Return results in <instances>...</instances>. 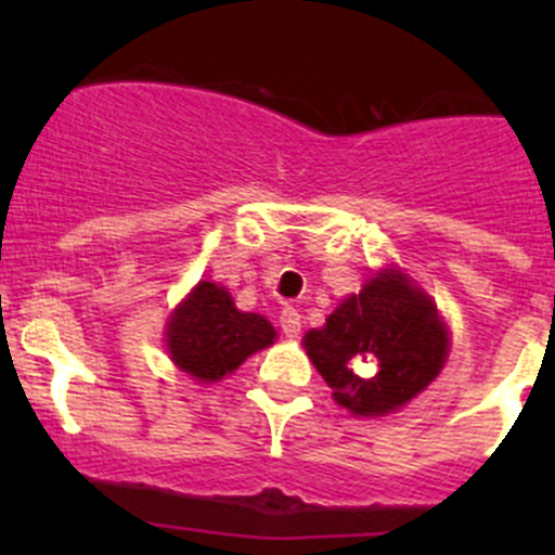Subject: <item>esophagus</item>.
Returning a JSON list of instances; mask_svg holds the SVG:
<instances>
[{
	"label": "esophagus",
	"instance_id": "34e87169",
	"mask_svg": "<svg viewBox=\"0 0 555 555\" xmlns=\"http://www.w3.org/2000/svg\"><path fill=\"white\" fill-rule=\"evenodd\" d=\"M279 324H282V330L287 338H298L300 327H304V322H300V313H298V309H293V306L282 309V313H279Z\"/></svg>",
	"mask_w": 555,
	"mask_h": 555
}]
</instances>
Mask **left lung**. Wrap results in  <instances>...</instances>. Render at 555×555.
<instances>
[{
	"instance_id": "8db88e82",
	"label": "left lung",
	"mask_w": 555,
	"mask_h": 555,
	"mask_svg": "<svg viewBox=\"0 0 555 555\" xmlns=\"http://www.w3.org/2000/svg\"><path fill=\"white\" fill-rule=\"evenodd\" d=\"M338 405L384 416L427 389L449 354L433 300L402 273L384 271L304 338Z\"/></svg>"
}]
</instances>
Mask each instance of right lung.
<instances>
[{"mask_svg":"<svg viewBox=\"0 0 555 555\" xmlns=\"http://www.w3.org/2000/svg\"><path fill=\"white\" fill-rule=\"evenodd\" d=\"M273 338L276 330L266 317L238 311L225 287L211 282L193 289L166 330L171 360L198 382H220Z\"/></svg>","mask_w":555,"mask_h":555,"instance_id":"right-lung-1","label":"right lung"}]
</instances>
